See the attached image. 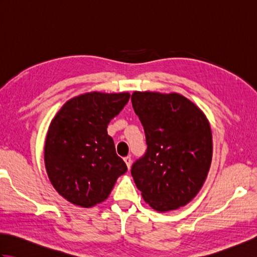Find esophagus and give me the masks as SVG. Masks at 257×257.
Instances as JSON below:
<instances>
[{
	"label": "esophagus",
	"mask_w": 257,
	"mask_h": 257,
	"mask_svg": "<svg viewBox=\"0 0 257 257\" xmlns=\"http://www.w3.org/2000/svg\"><path fill=\"white\" fill-rule=\"evenodd\" d=\"M123 161H124L125 165H127V168L130 169V167H132V158H130L129 156L128 157H124L123 158Z\"/></svg>",
	"instance_id": "obj_1"
}]
</instances>
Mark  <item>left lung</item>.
I'll use <instances>...</instances> for the list:
<instances>
[{
	"label": "left lung",
	"mask_w": 257,
	"mask_h": 257,
	"mask_svg": "<svg viewBox=\"0 0 257 257\" xmlns=\"http://www.w3.org/2000/svg\"><path fill=\"white\" fill-rule=\"evenodd\" d=\"M132 102L148 146L132 167L136 185L146 203L158 212L187 205L211 167L209 120L194 102L177 92L135 91Z\"/></svg>",
	"instance_id": "1"
}]
</instances>
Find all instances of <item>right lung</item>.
Masks as SVG:
<instances>
[{
    "label": "right lung",
    "instance_id": "add662e5",
    "mask_svg": "<svg viewBox=\"0 0 257 257\" xmlns=\"http://www.w3.org/2000/svg\"><path fill=\"white\" fill-rule=\"evenodd\" d=\"M129 98V92H86L65 102L52 119L45 168L54 189L70 203L91 207L105 201L127 171L107 127Z\"/></svg>",
    "mask_w": 257,
    "mask_h": 257
}]
</instances>
